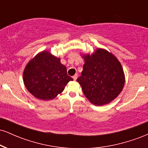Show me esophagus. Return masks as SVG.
Returning <instances> with one entry per match:
<instances>
[{"instance_id":"esophagus-1","label":"esophagus","mask_w":148,"mask_h":148,"mask_svg":"<svg viewBox=\"0 0 148 148\" xmlns=\"http://www.w3.org/2000/svg\"><path fill=\"white\" fill-rule=\"evenodd\" d=\"M77 77H78L77 74H75V75L73 76V79H74V80H76V79H77Z\"/></svg>"}]
</instances>
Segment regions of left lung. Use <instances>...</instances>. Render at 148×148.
Here are the masks:
<instances>
[{
	"label": "left lung",
	"instance_id": "obj_1",
	"mask_svg": "<svg viewBox=\"0 0 148 148\" xmlns=\"http://www.w3.org/2000/svg\"><path fill=\"white\" fill-rule=\"evenodd\" d=\"M84 69L76 81L85 96L93 104L102 106L119 95L125 85L121 64L113 54L102 49L84 56Z\"/></svg>",
	"mask_w": 148,
	"mask_h": 148
}]
</instances>
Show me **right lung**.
Returning <instances> with one entry per match:
<instances>
[{
    "label": "right lung",
    "mask_w": 148,
    "mask_h": 148,
    "mask_svg": "<svg viewBox=\"0 0 148 148\" xmlns=\"http://www.w3.org/2000/svg\"><path fill=\"white\" fill-rule=\"evenodd\" d=\"M26 89L39 99H53L73 81L60 59L42 51L28 62L23 74Z\"/></svg>",
    "instance_id": "add662e5"
}]
</instances>
